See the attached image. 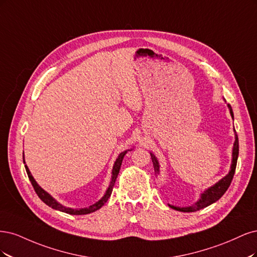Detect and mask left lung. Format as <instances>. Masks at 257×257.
I'll return each mask as SVG.
<instances>
[{"label":"left lung","instance_id":"left-lung-1","mask_svg":"<svg viewBox=\"0 0 257 257\" xmlns=\"http://www.w3.org/2000/svg\"><path fill=\"white\" fill-rule=\"evenodd\" d=\"M229 111H230V115L231 117L234 118V113L233 110H231V106L228 104ZM236 132V130H235ZM235 143H234V148H233V161H231V167H230V171L227 174V175L222 178L219 183H217L214 186L210 187L209 189H207L206 191L202 194L200 201L196 202L193 206L190 207H184V208H179V207H175V206H171L170 207L173 209L178 210V211H183V212H193V211H197L200 209L205 208V207L211 205L212 203L217 202L219 198L226 192V190L228 189L231 180H233L234 174H235V170H236V165H237V159H238V155H239V141H238V136L237 134L235 135ZM152 155V159H153V163H154V169L156 173H159V163L157 161V159L155 158V156L153 154Z\"/></svg>","mask_w":257,"mask_h":257}]
</instances>
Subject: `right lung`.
<instances>
[{
    "mask_svg": "<svg viewBox=\"0 0 257 257\" xmlns=\"http://www.w3.org/2000/svg\"><path fill=\"white\" fill-rule=\"evenodd\" d=\"M126 153H127V151L122 152V153L118 156V158L116 159V161H115V163H114L113 171H112L113 176H112L111 185H110L109 189L106 190V192H105L104 196L101 198L100 201L97 202L96 204H94V205H92V206L87 207V208H82V209H72V208H67V207H64L63 205H61V204L57 203V202L54 200V198H53L50 194H48V193L45 191V190H43V189H41V188L37 185V183L35 181V179L33 178V176L31 175V173H30V171H29V169H28L27 165H26V171H27V173H28L29 179H30V181H31V184H32L33 188H34L35 192L37 193V195L39 196L40 200L43 201L45 204H47L49 207H51V208L56 209V210H60V211L66 212V213H69V214H87V213L94 212V211H96V210H98V209H100L101 207L106 203V201L109 200V197L111 196V193H112V190H113L114 183H115V180H116V177H117L118 173H119V169H120V165H121L122 158H123V156L126 155ZM23 159H24V158H23ZM23 162H24V161H23Z\"/></svg>",
    "mask_w": 257,
    "mask_h": 257,
    "instance_id": "1",
    "label": "right lung"
}]
</instances>
